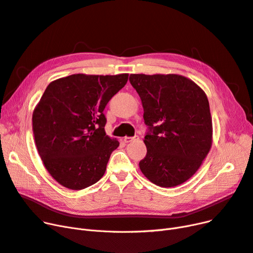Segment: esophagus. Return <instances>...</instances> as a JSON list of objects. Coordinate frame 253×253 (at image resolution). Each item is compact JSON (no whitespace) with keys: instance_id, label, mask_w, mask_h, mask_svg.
Instances as JSON below:
<instances>
[{"instance_id":"34e87169","label":"esophagus","mask_w":253,"mask_h":253,"mask_svg":"<svg viewBox=\"0 0 253 253\" xmlns=\"http://www.w3.org/2000/svg\"><path fill=\"white\" fill-rule=\"evenodd\" d=\"M138 139H139L138 136H135V137H125V138H124V141H125L126 143H128V142H132V141L138 140Z\"/></svg>"}]
</instances>
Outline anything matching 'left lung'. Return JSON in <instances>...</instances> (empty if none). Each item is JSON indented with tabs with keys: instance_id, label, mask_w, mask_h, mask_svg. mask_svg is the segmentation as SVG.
Listing matches in <instances>:
<instances>
[{
	"instance_id": "obj_1",
	"label": "left lung",
	"mask_w": 253,
	"mask_h": 253,
	"mask_svg": "<svg viewBox=\"0 0 253 253\" xmlns=\"http://www.w3.org/2000/svg\"><path fill=\"white\" fill-rule=\"evenodd\" d=\"M143 107L148 132L142 173L157 186L175 187L199 169L213 142L207 94L179 75H130Z\"/></svg>"
}]
</instances>
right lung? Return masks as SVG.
I'll list each match as a JSON object with an SVG mask.
<instances>
[{
    "mask_svg": "<svg viewBox=\"0 0 253 253\" xmlns=\"http://www.w3.org/2000/svg\"><path fill=\"white\" fill-rule=\"evenodd\" d=\"M127 79L77 74L46 87L33 111V134L44 167L61 186L82 190L105 174L119 142L106 135L104 110Z\"/></svg>",
    "mask_w": 253,
    "mask_h": 253,
    "instance_id": "right-lung-1",
    "label": "right lung"
}]
</instances>
